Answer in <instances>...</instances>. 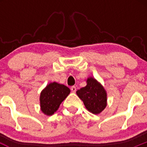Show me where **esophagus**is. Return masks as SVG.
I'll return each mask as SVG.
<instances>
[{
    "instance_id": "34e87169",
    "label": "esophagus",
    "mask_w": 147,
    "mask_h": 147,
    "mask_svg": "<svg viewBox=\"0 0 147 147\" xmlns=\"http://www.w3.org/2000/svg\"><path fill=\"white\" fill-rule=\"evenodd\" d=\"M71 91H72L73 93H75V92L76 91V88L75 86H72L71 88Z\"/></svg>"
}]
</instances>
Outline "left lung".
Returning <instances> with one entry per match:
<instances>
[{"label": "left lung", "mask_w": 147, "mask_h": 147, "mask_svg": "<svg viewBox=\"0 0 147 147\" xmlns=\"http://www.w3.org/2000/svg\"><path fill=\"white\" fill-rule=\"evenodd\" d=\"M76 94L85 107L93 114L102 112L107 105V93L103 87L93 78H88L87 85L78 90Z\"/></svg>", "instance_id": "8db88e82"}]
</instances>
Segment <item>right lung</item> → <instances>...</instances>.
<instances>
[{"instance_id":"1","label":"right lung","mask_w":147,"mask_h":147,"mask_svg":"<svg viewBox=\"0 0 147 147\" xmlns=\"http://www.w3.org/2000/svg\"><path fill=\"white\" fill-rule=\"evenodd\" d=\"M70 92L69 88L64 85H59L57 82L49 84L40 94L41 110L45 115L54 114Z\"/></svg>"}]
</instances>
